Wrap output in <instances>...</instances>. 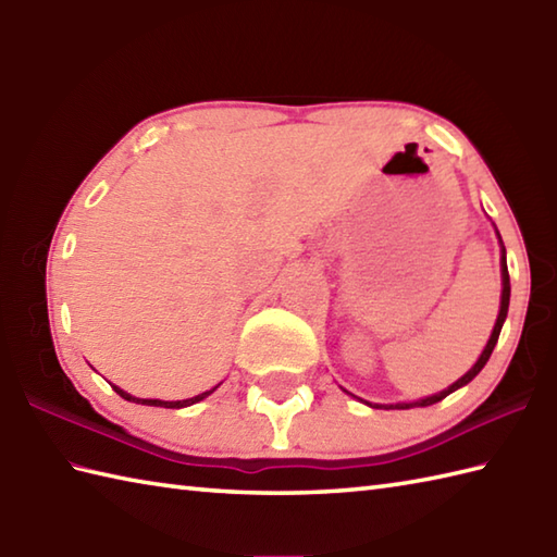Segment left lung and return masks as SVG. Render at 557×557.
Segmentation results:
<instances>
[{
    "mask_svg": "<svg viewBox=\"0 0 557 557\" xmlns=\"http://www.w3.org/2000/svg\"><path fill=\"white\" fill-rule=\"evenodd\" d=\"M500 268H503V299H500V313H498V321H495V327H493V335H491V339H488V345H486V349H483V354H481V357H479V361L474 363V369H471L469 373L461 375L457 383H453V385H449L447 389H443V393H437V395H433V397H425V399H421V401H411V405H395L397 409H409V407H429V405H435V401L445 399L449 393H455L457 387L467 385L469 381H474V377L479 375V371L483 369V366H486V361L491 359V354H493L495 342H498V337H500V330H503V323H505V318H507V306H510V272H507L505 246H503V260H500Z\"/></svg>",
    "mask_w": 557,
    "mask_h": 557,
    "instance_id": "1",
    "label": "left lung"
}]
</instances>
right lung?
<instances>
[{"mask_svg": "<svg viewBox=\"0 0 557 557\" xmlns=\"http://www.w3.org/2000/svg\"><path fill=\"white\" fill-rule=\"evenodd\" d=\"M114 387V385H112ZM114 393L128 399V401H136V405H148V407H164V409H182V407H188V405H196V401H200L203 397H208L212 389H208V393L203 395H196V397H188V399H176V401H162V399H138V397H132L128 393H124V389L114 387Z\"/></svg>", "mask_w": 557, "mask_h": 557, "instance_id": "right-lung-1", "label": "right lung"}]
</instances>
